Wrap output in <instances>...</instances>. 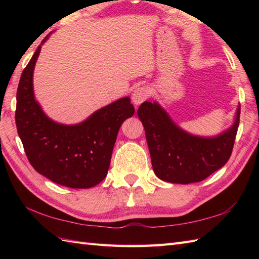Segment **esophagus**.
<instances>
[{
	"mask_svg": "<svg viewBox=\"0 0 259 259\" xmlns=\"http://www.w3.org/2000/svg\"><path fill=\"white\" fill-rule=\"evenodd\" d=\"M150 96V89L148 87H139L133 93V102L136 106H139L144 101H146Z\"/></svg>",
	"mask_w": 259,
	"mask_h": 259,
	"instance_id": "esophagus-1",
	"label": "esophagus"
}]
</instances>
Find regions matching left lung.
I'll return each instance as SVG.
<instances>
[{"label": "left lung", "instance_id": "obj_1", "mask_svg": "<svg viewBox=\"0 0 259 259\" xmlns=\"http://www.w3.org/2000/svg\"><path fill=\"white\" fill-rule=\"evenodd\" d=\"M138 117L145 126L157 177L187 185L206 179L229 160L239 125L240 106L234 124L223 134L208 138L192 136L179 128L158 102L141 103Z\"/></svg>", "mask_w": 259, "mask_h": 259}]
</instances>
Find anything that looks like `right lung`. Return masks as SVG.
<instances>
[{
    "instance_id": "add662e5",
    "label": "right lung",
    "mask_w": 259,
    "mask_h": 259,
    "mask_svg": "<svg viewBox=\"0 0 259 259\" xmlns=\"http://www.w3.org/2000/svg\"><path fill=\"white\" fill-rule=\"evenodd\" d=\"M41 46L22 72L16 92L19 137L38 174L69 188H91L106 178L118 131L125 119L133 117L135 108L125 97L99 109L81 123L54 122L42 111L33 93V70Z\"/></svg>"
}]
</instances>
